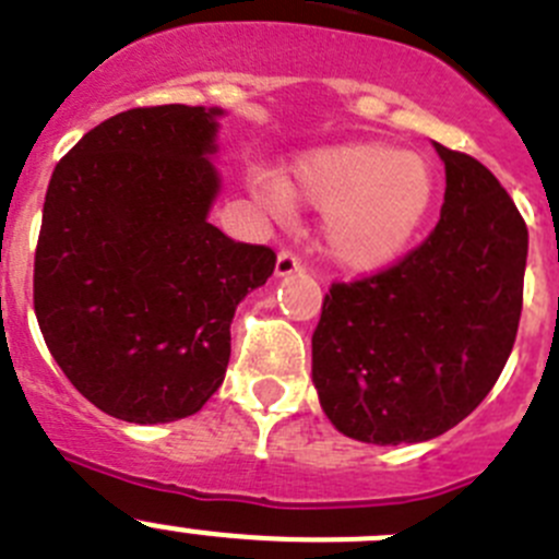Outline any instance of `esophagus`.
Here are the masks:
<instances>
[{
    "instance_id": "34e87169",
    "label": "esophagus",
    "mask_w": 559,
    "mask_h": 559,
    "mask_svg": "<svg viewBox=\"0 0 559 559\" xmlns=\"http://www.w3.org/2000/svg\"><path fill=\"white\" fill-rule=\"evenodd\" d=\"M301 269H305V265H301V260L296 258V254H290V252L276 254V265H274L276 276H290V274H296V271H301Z\"/></svg>"
}]
</instances>
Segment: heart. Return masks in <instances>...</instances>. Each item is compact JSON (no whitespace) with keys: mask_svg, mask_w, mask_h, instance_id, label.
<instances>
[{"mask_svg":"<svg viewBox=\"0 0 559 559\" xmlns=\"http://www.w3.org/2000/svg\"><path fill=\"white\" fill-rule=\"evenodd\" d=\"M249 188L271 213H288L290 197L324 210L326 254L343 269L377 271L421 229L435 199V174L416 152L385 141H346L294 157L288 182L252 171Z\"/></svg>","mask_w":559,"mask_h":559,"instance_id":"b5f03b06","label":"heart"}]
</instances>
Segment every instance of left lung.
Masks as SVG:
<instances>
[{
    "label": "left lung",
    "mask_w": 559,
    "mask_h": 559,
    "mask_svg": "<svg viewBox=\"0 0 559 559\" xmlns=\"http://www.w3.org/2000/svg\"><path fill=\"white\" fill-rule=\"evenodd\" d=\"M447 166L440 222L393 269L332 285L313 332V385L346 438L399 447L457 427L513 352L530 235L479 160Z\"/></svg>",
    "instance_id": "obj_1"
}]
</instances>
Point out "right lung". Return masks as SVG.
Returning a JSON list of instances; mask_svg holds the SVG:
<instances>
[{
    "mask_svg": "<svg viewBox=\"0 0 559 559\" xmlns=\"http://www.w3.org/2000/svg\"><path fill=\"white\" fill-rule=\"evenodd\" d=\"M222 107H135L55 166L35 249V316L71 385L112 418L168 424L222 388L229 324L274 274L269 246L207 222Z\"/></svg>",
    "mask_w": 559,
    "mask_h": 559,
    "instance_id": "1",
    "label": "right lung"
}]
</instances>
